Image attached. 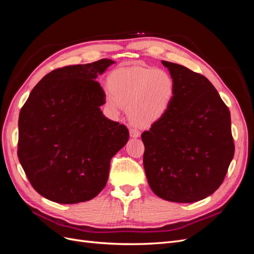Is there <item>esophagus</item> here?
Returning a JSON list of instances; mask_svg holds the SVG:
<instances>
[{"instance_id": "obj_1", "label": "esophagus", "mask_w": 254, "mask_h": 254, "mask_svg": "<svg viewBox=\"0 0 254 254\" xmlns=\"http://www.w3.org/2000/svg\"><path fill=\"white\" fill-rule=\"evenodd\" d=\"M129 134L131 137H139L140 136V131L136 128H130L129 129Z\"/></svg>"}]
</instances>
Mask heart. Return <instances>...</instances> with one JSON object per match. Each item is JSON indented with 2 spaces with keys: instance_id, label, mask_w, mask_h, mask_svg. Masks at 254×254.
I'll return each mask as SVG.
<instances>
[{
  "instance_id": "1",
  "label": "heart",
  "mask_w": 254,
  "mask_h": 254,
  "mask_svg": "<svg viewBox=\"0 0 254 254\" xmlns=\"http://www.w3.org/2000/svg\"><path fill=\"white\" fill-rule=\"evenodd\" d=\"M106 106L113 114L127 107L129 118L151 125L167 112L175 95V80L161 68L135 64L114 70L108 77Z\"/></svg>"
}]
</instances>
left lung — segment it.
I'll list each match as a JSON object with an SVG mask.
<instances>
[{
    "label": "left lung",
    "mask_w": 254,
    "mask_h": 254,
    "mask_svg": "<svg viewBox=\"0 0 254 254\" xmlns=\"http://www.w3.org/2000/svg\"><path fill=\"white\" fill-rule=\"evenodd\" d=\"M175 80L167 112L142 133L150 189L167 201L190 203L212 195L234 156L231 117L203 75L162 60Z\"/></svg>",
    "instance_id": "left-lung-1"
}]
</instances>
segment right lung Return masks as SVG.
Returning <instances> with one entry per match:
<instances>
[{
	"label": "right lung",
	"mask_w": 254,
	"mask_h": 254,
	"mask_svg": "<svg viewBox=\"0 0 254 254\" xmlns=\"http://www.w3.org/2000/svg\"><path fill=\"white\" fill-rule=\"evenodd\" d=\"M114 64L67 65L36 84L19 115L18 158L33 188L51 201L91 200L106 187L110 161L129 139L125 125L101 110L95 79Z\"/></svg>",
	"instance_id": "add662e5"
}]
</instances>
